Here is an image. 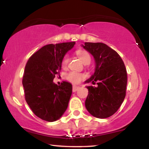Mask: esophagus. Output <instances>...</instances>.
I'll return each mask as SVG.
<instances>
[{"label": "esophagus", "mask_w": 149, "mask_h": 149, "mask_svg": "<svg viewBox=\"0 0 149 149\" xmlns=\"http://www.w3.org/2000/svg\"><path fill=\"white\" fill-rule=\"evenodd\" d=\"M79 89V86H76V85H74V86L72 87V91H73V92H76V91L78 90Z\"/></svg>", "instance_id": "esophagus-1"}]
</instances>
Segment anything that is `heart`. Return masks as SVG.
<instances>
[{"label": "heart", "instance_id": "obj_1", "mask_svg": "<svg viewBox=\"0 0 149 149\" xmlns=\"http://www.w3.org/2000/svg\"><path fill=\"white\" fill-rule=\"evenodd\" d=\"M77 55L81 59V61L85 64H89L91 62V57L89 54L86 52H83V51H79L77 52ZM69 62V56L68 55H66L63 58L62 65L63 67H66L67 64H68ZM66 79L70 82L74 83V84H77L79 83L83 79L85 78V74H82V73H79L75 71H71V72H68L66 74Z\"/></svg>", "mask_w": 149, "mask_h": 149}]
</instances>
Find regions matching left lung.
<instances>
[{
  "label": "left lung",
  "instance_id": "left-lung-1",
  "mask_svg": "<svg viewBox=\"0 0 149 149\" xmlns=\"http://www.w3.org/2000/svg\"><path fill=\"white\" fill-rule=\"evenodd\" d=\"M83 48L93 56L95 72L85 81L97 86H87L85 107L93 117L108 118L118 111L125 99L127 71L119 54L102 42H85Z\"/></svg>",
  "mask_w": 149,
  "mask_h": 149
}]
</instances>
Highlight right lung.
<instances>
[{
  "label": "right lung",
  "mask_w": 149,
  "mask_h": 149,
  "mask_svg": "<svg viewBox=\"0 0 149 149\" xmlns=\"http://www.w3.org/2000/svg\"><path fill=\"white\" fill-rule=\"evenodd\" d=\"M74 44L47 45L32 55L26 64L22 79L26 101L34 115L44 121H56L68 107L72 85L63 81L57 85L53 80L60 74L63 58Z\"/></svg>",
  "instance_id": "right-lung-1"
}]
</instances>
